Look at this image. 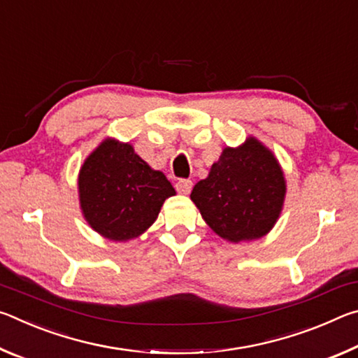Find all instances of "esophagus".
I'll return each mask as SVG.
<instances>
[{"mask_svg":"<svg viewBox=\"0 0 358 358\" xmlns=\"http://www.w3.org/2000/svg\"><path fill=\"white\" fill-rule=\"evenodd\" d=\"M175 187H177V191L180 194H185V196H187V194H189L192 189V181L191 180H178L177 183H175Z\"/></svg>","mask_w":358,"mask_h":358,"instance_id":"obj_1","label":"esophagus"}]
</instances>
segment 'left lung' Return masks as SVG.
Segmentation results:
<instances>
[{
    "instance_id": "left-lung-1",
    "label": "left lung",
    "mask_w": 358,
    "mask_h": 358,
    "mask_svg": "<svg viewBox=\"0 0 358 358\" xmlns=\"http://www.w3.org/2000/svg\"><path fill=\"white\" fill-rule=\"evenodd\" d=\"M286 178L270 148L256 137L222 150L191 201L216 235L230 243L265 237L280 220Z\"/></svg>"
}]
</instances>
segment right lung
Segmentation results:
<instances>
[{
  "label": "right lung",
  "mask_w": 358,
  "mask_h": 358,
  "mask_svg": "<svg viewBox=\"0 0 358 358\" xmlns=\"http://www.w3.org/2000/svg\"><path fill=\"white\" fill-rule=\"evenodd\" d=\"M77 185L85 221L110 241L141 237L166 199L175 196L164 173L151 169L129 142L112 137L83 161Z\"/></svg>",
  "instance_id": "1"
}]
</instances>
